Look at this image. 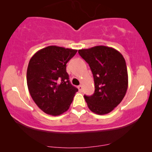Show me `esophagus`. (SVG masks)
<instances>
[{
    "label": "esophagus",
    "instance_id": "34e87169",
    "mask_svg": "<svg viewBox=\"0 0 152 152\" xmlns=\"http://www.w3.org/2000/svg\"><path fill=\"white\" fill-rule=\"evenodd\" d=\"M78 89L80 91H82V89H83V87L82 85H80V86H78Z\"/></svg>",
    "mask_w": 152,
    "mask_h": 152
}]
</instances>
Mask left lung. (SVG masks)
Returning a JSON list of instances; mask_svg holds the SVG:
<instances>
[{"label":"left lung","instance_id":"left-lung-1","mask_svg":"<svg viewBox=\"0 0 152 152\" xmlns=\"http://www.w3.org/2000/svg\"><path fill=\"white\" fill-rule=\"evenodd\" d=\"M88 64L95 83V92L84 95L89 109L98 115L113 111L123 99L128 87V73L122 54L113 48L97 45L79 50Z\"/></svg>","mask_w":152,"mask_h":152}]
</instances>
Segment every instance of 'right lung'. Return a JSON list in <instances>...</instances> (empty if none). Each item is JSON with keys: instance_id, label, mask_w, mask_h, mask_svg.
<instances>
[{"instance_id": "1", "label": "right lung", "mask_w": 152, "mask_h": 152, "mask_svg": "<svg viewBox=\"0 0 152 152\" xmlns=\"http://www.w3.org/2000/svg\"><path fill=\"white\" fill-rule=\"evenodd\" d=\"M77 50L50 45L37 52L27 70L32 98L44 113L54 116L68 111L78 89L70 84L66 64Z\"/></svg>"}]
</instances>
